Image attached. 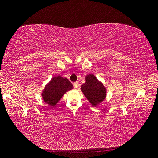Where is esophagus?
I'll list each match as a JSON object with an SVG mask.
<instances>
[{
    "label": "esophagus",
    "instance_id": "34e87169",
    "mask_svg": "<svg viewBox=\"0 0 158 158\" xmlns=\"http://www.w3.org/2000/svg\"><path fill=\"white\" fill-rule=\"evenodd\" d=\"M79 84L78 81H76V82H75V83H73V86H74V87H75V89H77L78 87H79Z\"/></svg>",
    "mask_w": 158,
    "mask_h": 158
}]
</instances>
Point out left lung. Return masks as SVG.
<instances>
[{
    "mask_svg": "<svg viewBox=\"0 0 158 158\" xmlns=\"http://www.w3.org/2000/svg\"><path fill=\"white\" fill-rule=\"evenodd\" d=\"M86 82L81 85V89L92 106L96 107L106 97V89L93 74L86 76Z\"/></svg>",
    "mask_w": 158,
    "mask_h": 158,
    "instance_id": "obj_1",
    "label": "left lung"
}]
</instances>
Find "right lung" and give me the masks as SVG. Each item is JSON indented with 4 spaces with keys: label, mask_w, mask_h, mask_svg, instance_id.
Instances as JSON below:
<instances>
[{
    "label": "right lung",
    "mask_w": 158,
    "mask_h": 158,
    "mask_svg": "<svg viewBox=\"0 0 158 158\" xmlns=\"http://www.w3.org/2000/svg\"><path fill=\"white\" fill-rule=\"evenodd\" d=\"M72 89L73 85L68 79L63 78L59 75L56 76L52 77L45 86L42 94V98L47 104L55 107L62 96Z\"/></svg>",
    "instance_id": "obj_1"
}]
</instances>
